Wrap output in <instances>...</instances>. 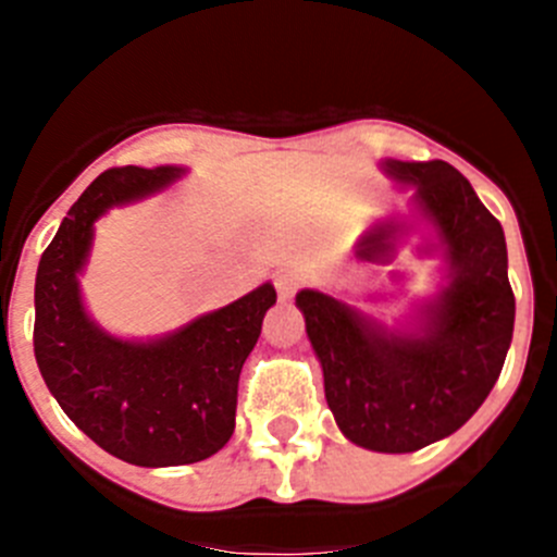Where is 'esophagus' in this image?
<instances>
[{
	"mask_svg": "<svg viewBox=\"0 0 557 557\" xmlns=\"http://www.w3.org/2000/svg\"><path fill=\"white\" fill-rule=\"evenodd\" d=\"M301 284L304 278L295 273V270H278V273H275V293H278L282 301H289L295 295V289L301 287Z\"/></svg>",
	"mask_w": 557,
	"mask_h": 557,
	"instance_id": "obj_1",
	"label": "esophagus"
}]
</instances>
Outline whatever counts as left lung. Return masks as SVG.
Wrapping results in <instances>:
<instances>
[{
  "mask_svg": "<svg viewBox=\"0 0 557 557\" xmlns=\"http://www.w3.org/2000/svg\"><path fill=\"white\" fill-rule=\"evenodd\" d=\"M444 256V284L393 321L346 298L301 289L307 337L339 432L371 451L407 455L460 430L499 379L516 301L499 220L446 161L382 159ZM368 301H376L368 295Z\"/></svg>",
  "mask_w": 557,
  "mask_h": 557,
  "instance_id": "8db88e82",
  "label": "left lung"
}]
</instances>
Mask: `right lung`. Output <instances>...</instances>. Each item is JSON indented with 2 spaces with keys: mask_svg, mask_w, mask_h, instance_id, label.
<instances>
[{
  "mask_svg": "<svg viewBox=\"0 0 557 557\" xmlns=\"http://www.w3.org/2000/svg\"><path fill=\"white\" fill-rule=\"evenodd\" d=\"M189 166H116L69 209L36 273V362L61 410L100 449L166 469L218 455L234 435L236 385L275 304L264 282L228 307L156 337H120L91 318L81 275L108 209L170 189Z\"/></svg>",
  "mask_w": 557,
  "mask_h": 557,
  "instance_id": "right-lung-1",
  "label": "right lung"
}]
</instances>
